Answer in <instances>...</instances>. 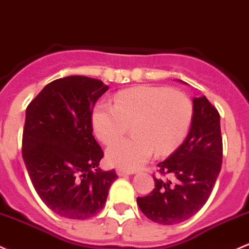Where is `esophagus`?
I'll use <instances>...</instances> for the list:
<instances>
[{
	"instance_id": "esophagus-1",
	"label": "esophagus",
	"mask_w": 249,
	"mask_h": 249,
	"mask_svg": "<svg viewBox=\"0 0 249 249\" xmlns=\"http://www.w3.org/2000/svg\"><path fill=\"white\" fill-rule=\"evenodd\" d=\"M117 174L119 175V177H123V175H130V174H133V171H127V169H124V168H117L116 169Z\"/></svg>"
}]
</instances>
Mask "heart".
<instances>
[{
  "instance_id": "b5f03b06",
  "label": "heart",
  "mask_w": 249,
  "mask_h": 249,
  "mask_svg": "<svg viewBox=\"0 0 249 249\" xmlns=\"http://www.w3.org/2000/svg\"><path fill=\"white\" fill-rule=\"evenodd\" d=\"M193 105L184 93L167 87L141 86L119 91L114 106L99 103L91 112L95 136L109 145L131 127L132 136L107 149V161L133 171L150 159L173 153L190 130Z\"/></svg>"
}]
</instances>
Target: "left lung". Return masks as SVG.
<instances>
[{
	"label": "left lung",
	"mask_w": 249,
	"mask_h": 249,
	"mask_svg": "<svg viewBox=\"0 0 249 249\" xmlns=\"http://www.w3.org/2000/svg\"><path fill=\"white\" fill-rule=\"evenodd\" d=\"M182 82V81H181ZM219 113L205 96L193 99V118L184 143L158 164L155 188L138 197L141 211L156 223L171 226L192 217L210 197L222 166Z\"/></svg>",
	"instance_id": "obj_1"
}]
</instances>
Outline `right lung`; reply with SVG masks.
I'll return each mask as SVG.
<instances>
[{"label":"right lung","instance_id":"obj_1","mask_svg":"<svg viewBox=\"0 0 249 249\" xmlns=\"http://www.w3.org/2000/svg\"><path fill=\"white\" fill-rule=\"evenodd\" d=\"M107 89L96 78H58L45 86L26 109L25 166L40 199L65 218L95 216L118 178L114 169L99 168L104 151L91 127V109Z\"/></svg>","mask_w":249,"mask_h":249}]
</instances>
